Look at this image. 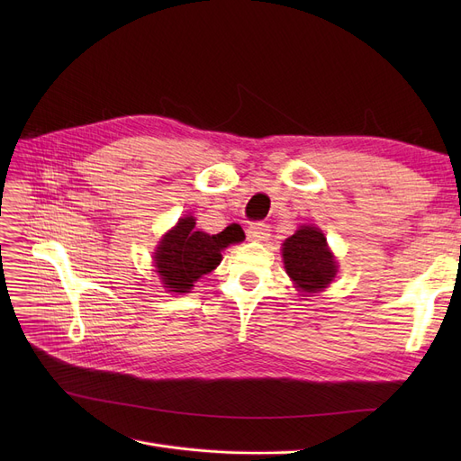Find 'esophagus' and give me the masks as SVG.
I'll use <instances>...</instances> for the list:
<instances>
[{
    "label": "esophagus",
    "mask_w": 461,
    "mask_h": 461,
    "mask_svg": "<svg viewBox=\"0 0 461 461\" xmlns=\"http://www.w3.org/2000/svg\"><path fill=\"white\" fill-rule=\"evenodd\" d=\"M271 230H269V224H265V222H252L250 226H249V237L250 239H254V240H265V239H269V233Z\"/></svg>",
    "instance_id": "1"
}]
</instances>
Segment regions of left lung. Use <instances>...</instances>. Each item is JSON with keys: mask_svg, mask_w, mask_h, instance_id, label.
Segmentation results:
<instances>
[{"mask_svg": "<svg viewBox=\"0 0 461 461\" xmlns=\"http://www.w3.org/2000/svg\"><path fill=\"white\" fill-rule=\"evenodd\" d=\"M282 256L287 275L306 294L321 292L336 275V261L318 228L303 226L287 237Z\"/></svg>", "mask_w": 461, "mask_h": 461, "instance_id": "1", "label": "left lung"}]
</instances>
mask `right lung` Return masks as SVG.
<instances>
[{
    "label": "right lung",
    "mask_w": 461,
    "mask_h": 461,
    "mask_svg": "<svg viewBox=\"0 0 461 461\" xmlns=\"http://www.w3.org/2000/svg\"><path fill=\"white\" fill-rule=\"evenodd\" d=\"M192 216H185L169 231L155 252V267L164 287L174 294H188L202 275L211 273L222 259L221 250L237 243L239 231L228 228L216 235L196 231Z\"/></svg>",
    "instance_id": "1"
}]
</instances>
